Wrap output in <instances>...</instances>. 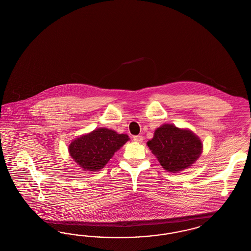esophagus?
<instances>
[{"label":"esophagus","mask_w":251,"mask_h":251,"mask_svg":"<svg viewBox=\"0 0 251 251\" xmlns=\"http://www.w3.org/2000/svg\"><path fill=\"white\" fill-rule=\"evenodd\" d=\"M132 139H133V141H135V142L141 143V142L143 141V136H142V135H134V136L132 137Z\"/></svg>","instance_id":"34e87169"}]
</instances>
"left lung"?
Segmentation results:
<instances>
[{
  "instance_id": "8db88e82",
  "label": "left lung",
  "mask_w": 251,
  "mask_h": 251,
  "mask_svg": "<svg viewBox=\"0 0 251 251\" xmlns=\"http://www.w3.org/2000/svg\"><path fill=\"white\" fill-rule=\"evenodd\" d=\"M147 144L163 168L174 173L191 167L202 152L199 136L173 124L157 128L153 138Z\"/></svg>"
}]
</instances>
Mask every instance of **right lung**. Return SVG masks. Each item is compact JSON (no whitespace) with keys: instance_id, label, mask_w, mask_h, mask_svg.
Segmentation results:
<instances>
[{"instance_id":"add662e5","label":"right lung","mask_w":251,"mask_h":251,"mask_svg":"<svg viewBox=\"0 0 251 251\" xmlns=\"http://www.w3.org/2000/svg\"><path fill=\"white\" fill-rule=\"evenodd\" d=\"M127 134L107 128H98L72 141L69 152L79 167L98 171L105 167L117 151L129 140Z\"/></svg>"}]
</instances>
